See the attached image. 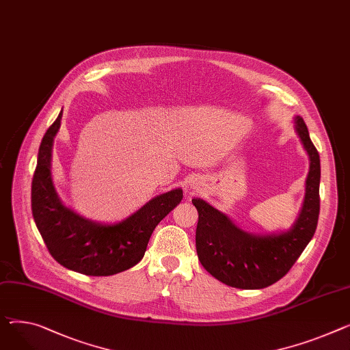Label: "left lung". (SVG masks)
I'll list each match as a JSON object with an SVG mask.
<instances>
[{
  "label": "left lung",
  "instance_id": "1",
  "mask_svg": "<svg viewBox=\"0 0 350 350\" xmlns=\"http://www.w3.org/2000/svg\"><path fill=\"white\" fill-rule=\"evenodd\" d=\"M295 124L310 156V173L304 205L291 230L266 237L250 235L204 200H193L198 211V260L209 274L226 286L256 290L274 284L288 273L315 234L319 215V153L311 142L304 120L297 116Z\"/></svg>",
  "mask_w": 350,
  "mask_h": 350
}]
</instances>
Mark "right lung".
Here are the masks:
<instances>
[{
  "instance_id": "1",
  "label": "right lung",
  "mask_w": 350,
  "mask_h": 350,
  "mask_svg": "<svg viewBox=\"0 0 350 350\" xmlns=\"http://www.w3.org/2000/svg\"><path fill=\"white\" fill-rule=\"evenodd\" d=\"M62 112L46 131L32 178V215L52 258L87 275H112L142 260L157 224L180 204L183 190L160 194L125 221L113 225L91 222L59 200L51 176L53 139Z\"/></svg>"
}]
</instances>
